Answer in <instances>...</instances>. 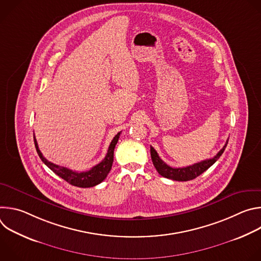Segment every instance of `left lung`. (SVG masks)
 <instances>
[{"mask_svg":"<svg viewBox=\"0 0 261 261\" xmlns=\"http://www.w3.org/2000/svg\"><path fill=\"white\" fill-rule=\"evenodd\" d=\"M227 143H228V140L226 141L225 145L221 148L215 157H213L211 159L203 160L201 162L195 163V164L187 166V167H179V168L170 167L159 157L158 153L156 152V150L152 145H151V157H152L153 164H154L155 168L157 169V171L159 172V174H161L164 177L173 179V180L186 181V180H190V179L197 177L202 172H204L206 169H208L220 158V156L223 154V152H224Z\"/></svg>","mask_w":261,"mask_h":261,"instance_id":"1","label":"left lung"}]
</instances>
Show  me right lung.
I'll return each mask as SVG.
<instances>
[{
	"mask_svg": "<svg viewBox=\"0 0 261 261\" xmlns=\"http://www.w3.org/2000/svg\"><path fill=\"white\" fill-rule=\"evenodd\" d=\"M120 135H121V132H119L114 137V139L111 140L105 158L99 164L92 167L90 170L83 171V172L73 171L69 168L59 166L57 164L49 162L47 159H45L43 157L42 153L40 152L39 147H38V143H37V140L35 138V135H34V142H35V146H36V151H37V153H38L42 162L48 168H50L56 174H58L60 177L65 179L70 185L75 186V187L90 188V187H94V186L103 181L105 179V177L107 176V174L109 173L111 166H113V162H114V151H115L117 142L119 141Z\"/></svg>",
	"mask_w": 261,
	"mask_h": 261,
	"instance_id": "1",
	"label": "right lung"
}]
</instances>
